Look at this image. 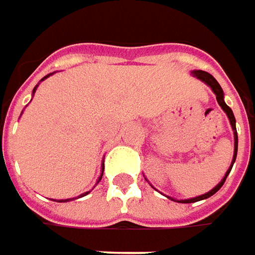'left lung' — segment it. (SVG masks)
<instances>
[{
  "label": "left lung",
  "instance_id": "8db88e82",
  "mask_svg": "<svg viewBox=\"0 0 255 255\" xmlns=\"http://www.w3.org/2000/svg\"><path fill=\"white\" fill-rule=\"evenodd\" d=\"M193 77H196L198 79H201L202 82H205L211 90H213V93L216 94V99H217V103L220 105V108L225 111V114L228 115V118H229V123L230 126H232V129H233V138H235V149H233V158H232V164H230L229 170L226 171V174H225V177L222 178V181L216 186V187H213L210 192H207V193H204V195H199V196H195V198H189V199H174V198H171V196H167L168 199H171V201H176V202H180V204H192V202H198V201H202V199H207V198H210V196H213L216 192H219L220 190V187L225 184V181H226V178L229 176L230 170H232V167H233V164H235V161H236V155H238V132H236V120H235V115H233V112H232V109H230L229 106L225 103V93H223V90H222V87H220V84L216 81V78L213 77V75H210L208 72H204V71H192L190 72ZM152 186V184H150ZM153 187V186H152ZM155 189V187H153Z\"/></svg>",
  "mask_w": 255,
  "mask_h": 255
}]
</instances>
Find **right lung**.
<instances>
[{"instance_id":"add662e5","label":"right lung","mask_w":255,"mask_h":255,"mask_svg":"<svg viewBox=\"0 0 255 255\" xmlns=\"http://www.w3.org/2000/svg\"><path fill=\"white\" fill-rule=\"evenodd\" d=\"M50 75H53V74H48L47 77H44V78H42V79H41V81H44L45 78H48V77H50ZM36 88H38V85H35V88H33V91H32V94H35V91H36ZM103 170H105V165L102 164V174H100V177H99V180H97V183H99V181L102 180V176H103ZM87 193H88V192H85V193H82V195H79V196H85ZM62 201H63V202H66V201H71V199H60V202H62Z\"/></svg>"}]
</instances>
